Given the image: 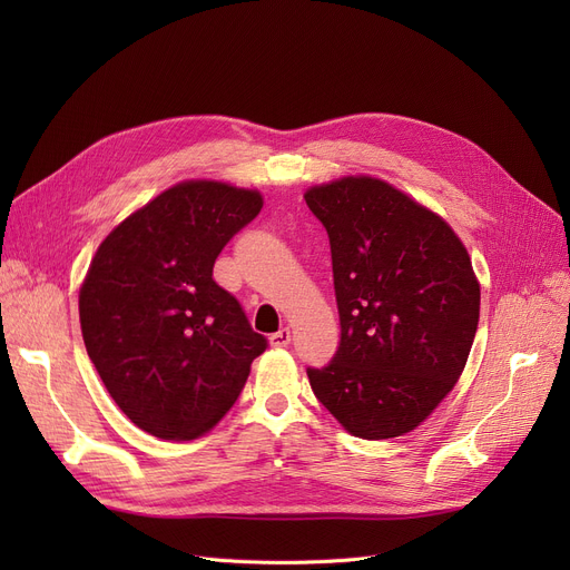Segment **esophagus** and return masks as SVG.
<instances>
[{
    "mask_svg": "<svg viewBox=\"0 0 570 570\" xmlns=\"http://www.w3.org/2000/svg\"><path fill=\"white\" fill-rule=\"evenodd\" d=\"M269 344L273 346H288L291 344V331L288 327H282L275 335H269Z\"/></svg>",
    "mask_w": 570,
    "mask_h": 570,
    "instance_id": "34e87169",
    "label": "esophagus"
}]
</instances>
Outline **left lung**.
Here are the masks:
<instances>
[{
	"label": "left lung",
	"mask_w": 570,
	"mask_h": 570,
	"mask_svg": "<svg viewBox=\"0 0 570 570\" xmlns=\"http://www.w3.org/2000/svg\"><path fill=\"white\" fill-rule=\"evenodd\" d=\"M331 237L342 337L307 367L316 400L353 436L393 439L453 391L475 337L481 286L441 217L374 177L312 187Z\"/></svg>",
	"instance_id": "obj_1"
}]
</instances>
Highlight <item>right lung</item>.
Returning a JSON list of instances; mask_svg holds the SVG:
<instances>
[{"mask_svg":"<svg viewBox=\"0 0 570 570\" xmlns=\"http://www.w3.org/2000/svg\"><path fill=\"white\" fill-rule=\"evenodd\" d=\"M261 207L258 191L189 179L97 249L78 301L82 340L106 391L140 430L177 441L205 434L267 348L213 279L217 256Z\"/></svg>","mask_w":570,"mask_h":570,"instance_id":"add662e5","label":"right lung"}]
</instances>
